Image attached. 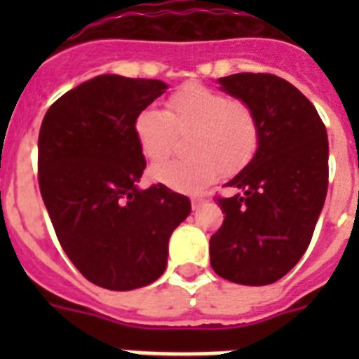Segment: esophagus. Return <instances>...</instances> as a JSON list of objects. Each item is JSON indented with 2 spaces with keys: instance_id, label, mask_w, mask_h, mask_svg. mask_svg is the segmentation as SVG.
I'll return each mask as SVG.
<instances>
[{
  "instance_id": "obj_1",
  "label": "esophagus",
  "mask_w": 359,
  "mask_h": 359,
  "mask_svg": "<svg viewBox=\"0 0 359 359\" xmlns=\"http://www.w3.org/2000/svg\"><path fill=\"white\" fill-rule=\"evenodd\" d=\"M205 203H207L205 198H192V210H199Z\"/></svg>"
}]
</instances>
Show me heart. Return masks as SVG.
Returning a JSON list of instances; mask_svg holds the SVG:
<instances>
[{
	"mask_svg": "<svg viewBox=\"0 0 359 359\" xmlns=\"http://www.w3.org/2000/svg\"><path fill=\"white\" fill-rule=\"evenodd\" d=\"M190 131V156L154 165L152 180L183 192H198L217 177L233 174L255 156L261 131L248 104L230 100L203 84H187L170 95L167 113L147 106L136 113L133 133L142 154L151 161L169 156L176 133Z\"/></svg>",
	"mask_w": 359,
	"mask_h": 359,
	"instance_id": "obj_1",
	"label": "heart"
}]
</instances>
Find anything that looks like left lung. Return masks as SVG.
Instances as JSON below:
<instances>
[{
  "label": "left lung",
  "mask_w": 359,
  "mask_h": 359,
  "mask_svg": "<svg viewBox=\"0 0 359 359\" xmlns=\"http://www.w3.org/2000/svg\"><path fill=\"white\" fill-rule=\"evenodd\" d=\"M217 84L252 107L261 140L224 185L233 194L217 199L224 221L210 237V264L230 282L268 286L311 243L327 194V131L315 106L277 75L236 73Z\"/></svg>",
  "instance_id": "obj_1"
}]
</instances>
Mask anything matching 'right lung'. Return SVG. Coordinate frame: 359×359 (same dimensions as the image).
Returning a JSON list of instances; mask_svg holds the SVG:
<instances>
[{
  "mask_svg": "<svg viewBox=\"0 0 359 359\" xmlns=\"http://www.w3.org/2000/svg\"><path fill=\"white\" fill-rule=\"evenodd\" d=\"M169 86L98 75L52 104L39 131V189L57 239L86 278L111 291L144 287L167 268L169 239L190 199L140 189L145 158L133 120Z\"/></svg>",
  "mask_w": 359,
  "mask_h": 359,
  "instance_id": "obj_1",
  "label": "right lung"
}]
</instances>
